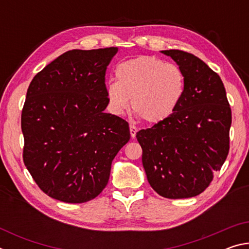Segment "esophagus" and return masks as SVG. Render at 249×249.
<instances>
[{"label": "esophagus", "mask_w": 249, "mask_h": 249, "mask_svg": "<svg viewBox=\"0 0 249 249\" xmlns=\"http://www.w3.org/2000/svg\"><path fill=\"white\" fill-rule=\"evenodd\" d=\"M129 133H130V136H132V138H135V136H136V133H137L136 126L129 125Z\"/></svg>", "instance_id": "obj_1"}]
</instances>
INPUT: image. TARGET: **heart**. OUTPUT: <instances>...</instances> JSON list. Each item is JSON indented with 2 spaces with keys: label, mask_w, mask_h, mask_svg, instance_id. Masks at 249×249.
Wrapping results in <instances>:
<instances>
[{
  "label": "heart",
  "mask_w": 249,
  "mask_h": 249,
  "mask_svg": "<svg viewBox=\"0 0 249 249\" xmlns=\"http://www.w3.org/2000/svg\"><path fill=\"white\" fill-rule=\"evenodd\" d=\"M116 82L107 86L113 111L122 114L130 107L146 123L167 120L180 104L185 78L178 66L154 56H141L122 61L115 70Z\"/></svg>",
  "instance_id": "obj_1"
}]
</instances>
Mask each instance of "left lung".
<instances>
[{
  "label": "left lung",
  "mask_w": 249,
  "mask_h": 249,
  "mask_svg": "<svg viewBox=\"0 0 249 249\" xmlns=\"http://www.w3.org/2000/svg\"><path fill=\"white\" fill-rule=\"evenodd\" d=\"M161 53L182 70L184 94L167 120L136 138L151 188L168 199H185L203 192L226 160L231 111L220 75L205 62L182 50Z\"/></svg>",
  "instance_id": "1"
}]
</instances>
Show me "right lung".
<instances>
[{"label": "right lung", "mask_w": 249, "mask_h": 249, "mask_svg": "<svg viewBox=\"0 0 249 249\" xmlns=\"http://www.w3.org/2000/svg\"><path fill=\"white\" fill-rule=\"evenodd\" d=\"M117 47L69 50L37 73L22 111L23 160L53 199L83 203L107 187L128 123L104 113L105 71Z\"/></svg>", "instance_id": "obj_1"}]
</instances>
